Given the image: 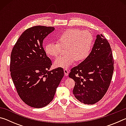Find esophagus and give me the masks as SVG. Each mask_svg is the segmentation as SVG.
Wrapping results in <instances>:
<instances>
[{"label":"esophagus","instance_id":"1","mask_svg":"<svg viewBox=\"0 0 126 126\" xmlns=\"http://www.w3.org/2000/svg\"><path fill=\"white\" fill-rule=\"evenodd\" d=\"M64 73L65 76H67L68 75V73H69V72H68L67 69H64Z\"/></svg>","mask_w":126,"mask_h":126}]
</instances>
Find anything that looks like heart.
<instances>
[{"mask_svg":"<svg viewBox=\"0 0 126 126\" xmlns=\"http://www.w3.org/2000/svg\"><path fill=\"white\" fill-rule=\"evenodd\" d=\"M93 36L90 32L79 29L65 31L58 37V42H49L44 47L46 53L56 57L61 54L62 47L66 48L67 54L57 58L54 65L67 68L74 61L82 62L89 56L93 45Z\"/></svg>","mask_w":126,"mask_h":126,"instance_id":"heart-1","label":"heart"}]
</instances>
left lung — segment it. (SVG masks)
Wrapping results in <instances>:
<instances>
[{
    "mask_svg": "<svg viewBox=\"0 0 126 126\" xmlns=\"http://www.w3.org/2000/svg\"><path fill=\"white\" fill-rule=\"evenodd\" d=\"M113 64L109 43L102 34H97L89 56L69 74L75 82L73 93L76 99L86 104L100 101L109 88Z\"/></svg>",
    "mask_w": 126,
    "mask_h": 126,
    "instance_id": "left-lung-1",
    "label": "left lung"
}]
</instances>
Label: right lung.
Segmentation results:
<instances>
[{
	"label": "right lung",
	"mask_w": 126,
	"mask_h": 126,
	"mask_svg": "<svg viewBox=\"0 0 126 126\" xmlns=\"http://www.w3.org/2000/svg\"><path fill=\"white\" fill-rule=\"evenodd\" d=\"M54 29L38 25L25 30L12 51V80L20 98L32 107L47 106L64 76L62 68L49 71L52 61L43 47L44 39Z\"/></svg>",
	"instance_id": "1"
}]
</instances>
